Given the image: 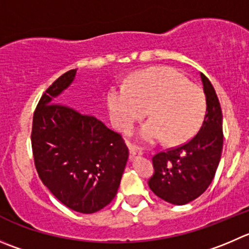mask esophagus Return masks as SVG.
<instances>
[{"label":"esophagus","instance_id":"esophagus-1","mask_svg":"<svg viewBox=\"0 0 249 249\" xmlns=\"http://www.w3.org/2000/svg\"><path fill=\"white\" fill-rule=\"evenodd\" d=\"M141 155H142L141 151H139L134 145H131V144H129V159L133 160V159L139 158Z\"/></svg>","mask_w":249,"mask_h":249}]
</instances>
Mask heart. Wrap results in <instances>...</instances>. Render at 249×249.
Instances as JSON below:
<instances>
[{
	"label": "heart",
	"instance_id": "1",
	"mask_svg": "<svg viewBox=\"0 0 249 249\" xmlns=\"http://www.w3.org/2000/svg\"><path fill=\"white\" fill-rule=\"evenodd\" d=\"M107 108L113 126L129 132L148 113L141 138L156 142L166 138L182 144L197 133L205 113V98L197 85L171 67H150L133 73L128 84L111 88Z\"/></svg>",
	"mask_w": 249,
	"mask_h": 249
}]
</instances>
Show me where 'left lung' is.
<instances>
[{
    "label": "left lung",
    "instance_id": "obj_1",
    "mask_svg": "<svg viewBox=\"0 0 249 249\" xmlns=\"http://www.w3.org/2000/svg\"><path fill=\"white\" fill-rule=\"evenodd\" d=\"M207 100L204 121L186 144L154 155L148 184L159 198L183 205L202 196L215 176L222 151V112L210 80L200 73Z\"/></svg>",
    "mask_w": 249,
    "mask_h": 249
}]
</instances>
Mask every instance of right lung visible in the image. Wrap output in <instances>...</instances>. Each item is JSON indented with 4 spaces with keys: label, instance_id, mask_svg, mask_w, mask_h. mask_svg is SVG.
<instances>
[{
    "label": "right lung",
    "instance_id": "1",
    "mask_svg": "<svg viewBox=\"0 0 249 249\" xmlns=\"http://www.w3.org/2000/svg\"><path fill=\"white\" fill-rule=\"evenodd\" d=\"M71 70L42 94L33 117L32 148L42 183L62 204L93 214L110 204L128 160L121 134L82 115L57 96L74 80Z\"/></svg>",
    "mask_w": 249,
    "mask_h": 249
}]
</instances>
